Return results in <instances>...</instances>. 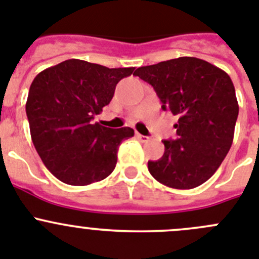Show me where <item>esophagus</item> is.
Here are the masks:
<instances>
[{"label":"esophagus","mask_w":259,"mask_h":259,"mask_svg":"<svg viewBox=\"0 0 259 259\" xmlns=\"http://www.w3.org/2000/svg\"><path fill=\"white\" fill-rule=\"evenodd\" d=\"M137 138H138L141 142H143V143H146V142L150 141V138H148V137H144V135L139 134V133H137Z\"/></svg>","instance_id":"34e87169"}]
</instances>
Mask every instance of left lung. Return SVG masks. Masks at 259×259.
<instances>
[{
  "mask_svg": "<svg viewBox=\"0 0 259 259\" xmlns=\"http://www.w3.org/2000/svg\"><path fill=\"white\" fill-rule=\"evenodd\" d=\"M134 74L153 86L164 111L178 117L176 141H164L162 157L148 161L151 176L177 190L202 185L234 141L239 104L230 76L193 57L139 67Z\"/></svg>",
  "mask_w": 259,
  "mask_h": 259,
  "instance_id": "1",
  "label": "left lung"
}]
</instances>
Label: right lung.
Wrapping results in <instances>:
<instances>
[{
  "instance_id": "1",
  "label": "right lung",
  "mask_w": 259,
  "mask_h": 259,
  "mask_svg": "<svg viewBox=\"0 0 259 259\" xmlns=\"http://www.w3.org/2000/svg\"><path fill=\"white\" fill-rule=\"evenodd\" d=\"M134 71L68 59L34 77L25 112L39 157L63 183L88 186L107 178L117 162L118 146L132 127L109 129L93 122L115 94L121 78Z\"/></svg>"
}]
</instances>
